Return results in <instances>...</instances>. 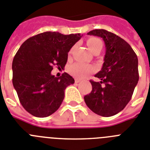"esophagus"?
Returning a JSON list of instances; mask_svg holds the SVG:
<instances>
[{"instance_id": "obj_1", "label": "esophagus", "mask_w": 150, "mask_h": 150, "mask_svg": "<svg viewBox=\"0 0 150 150\" xmlns=\"http://www.w3.org/2000/svg\"><path fill=\"white\" fill-rule=\"evenodd\" d=\"M75 83H79V82H80V81H81V79H75Z\"/></svg>"}]
</instances>
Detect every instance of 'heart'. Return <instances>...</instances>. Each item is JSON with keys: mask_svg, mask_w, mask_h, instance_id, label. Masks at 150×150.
<instances>
[{"mask_svg": "<svg viewBox=\"0 0 150 150\" xmlns=\"http://www.w3.org/2000/svg\"><path fill=\"white\" fill-rule=\"evenodd\" d=\"M87 45L88 46L89 50L93 52L97 50H101L103 46V42L99 39L91 37L88 40ZM92 71L93 67L82 63H75L70 65L69 68V73L73 76L78 78L85 77L88 73L91 72Z\"/></svg>", "mask_w": 150, "mask_h": 150, "instance_id": "1", "label": "heart"}]
</instances>
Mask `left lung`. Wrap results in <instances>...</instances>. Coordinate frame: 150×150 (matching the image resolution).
Returning <instances> with one entry per match:
<instances>
[{
	"mask_svg": "<svg viewBox=\"0 0 150 150\" xmlns=\"http://www.w3.org/2000/svg\"><path fill=\"white\" fill-rule=\"evenodd\" d=\"M102 38L106 52L100 71L94 75L100 82L91 80L92 91L84 97L85 104L94 113L111 117L129 103L139 80L138 59L125 40L105 30L88 33Z\"/></svg>",
	"mask_w": 150,
	"mask_h": 150,
	"instance_id": "left-lung-1",
	"label": "left lung"
}]
</instances>
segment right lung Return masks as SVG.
Instances as JSON below:
<instances>
[{
    "label": "right lung",
    "mask_w": 150,
    "mask_h": 150,
    "mask_svg": "<svg viewBox=\"0 0 150 150\" xmlns=\"http://www.w3.org/2000/svg\"><path fill=\"white\" fill-rule=\"evenodd\" d=\"M82 35L44 32L26 40L12 63L13 85L25 110L37 117H46L62 103L65 90L75 80L68 73L51 75L53 65L64 68L68 52Z\"/></svg>",
    "instance_id": "1"
}]
</instances>
